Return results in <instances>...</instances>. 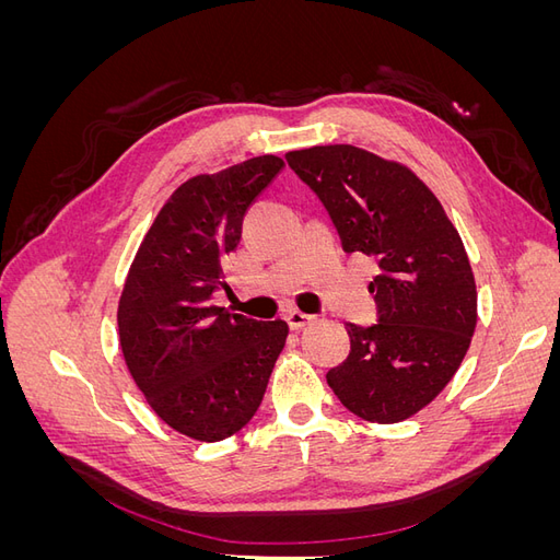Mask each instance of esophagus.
Instances as JSON below:
<instances>
[{"instance_id": "obj_1", "label": "esophagus", "mask_w": 560, "mask_h": 560, "mask_svg": "<svg viewBox=\"0 0 560 560\" xmlns=\"http://www.w3.org/2000/svg\"><path fill=\"white\" fill-rule=\"evenodd\" d=\"M284 319H287V325H290V329L299 331V329H303V327H306V325H311V322L315 319V315L301 313V311H287Z\"/></svg>"}]
</instances>
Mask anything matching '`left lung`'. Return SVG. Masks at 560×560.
Wrapping results in <instances>:
<instances>
[{
  "label": "left lung",
  "mask_w": 560,
  "mask_h": 560,
  "mask_svg": "<svg viewBox=\"0 0 560 560\" xmlns=\"http://www.w3.org/2000/svg\"><path fill=\"white\" fill-rule=\"evenodd\" d=\"M292 171L325 202L346 252L376 257L371 327L346 325L350 354L327 383L369 422H401L442 393L477 327V284L460 233L409 167L352 144L290 151Z\"/></svg>",
  "instance_id": "1"
}]
</instances>
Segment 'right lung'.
Listing matches in <instances>:
<instances>
[{"label":"right lung","mask_w":560,"mask_h":560,"mask_svg":"<svg viewBox=\"0 0 560 560\" xmlns=\"http://www.w3.org/2000/svg\"><path fill=\"white\" fill-rule=\"evenodd\" d=\"M284 163L257 156L186 179L135 254L118 301V341L156 416L198 442H222L257 413L284 348V319L259 322L212 303L243 217Z\"/></svg>","instance_id":"1"}]
</instances>
